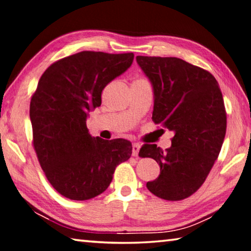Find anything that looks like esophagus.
Segmentation results:
<instances>
[{"label": "esophagus", "instance_id": "1", "mask_svg": "<svg viewBox=\"0 0 251 251\" xmlns=\"http://www.w3.org/2000/svg\"><path fill=\"white\" fill-rule=\"evenodd\" d=\"M139 148H140V145H139V144H137V143L133 144V149H131V154H133L134 157H137V156H138Z\"/></svg>", "mask_w": 251, "mask_h": 251}]
</instances>
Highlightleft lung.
<instances>
[{"mask_svg":"<svg viewBox=\"0 0 251 251\" xmlns=\"http://www.w3.org/2000/svg\"><path fill=\"white\" fill-rule=\"evenodd\" d=\"M136 60L153 86V123L175 133L166 151L149 144L139 150V157L160 166L147 189L167 201H180L201 188L220 154L227 123L222 91L212 74L180 58Z\"/></svg>","mask_w":251,"mask_h":251,"instance_id":"1","label":"left lung"}]
</instances>
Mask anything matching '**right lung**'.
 <instances>
[{
    "mask_svg": "<svg viewBox=\"0 0 251 251\" xmlns=\"http://www.w3.org/2000/svg\"><path fill=\"white\" fill-rule=\"evenodd\" d=\"M133 60V52L81 51L53 62L40 76L29 107L33 146L49 183L62 197H98L116 167L130 158V141L92 137L86 117L101 105L104 88Z\"/></svg>",
    "mask_w": 251,
    "mask_h": 251,
    "instance_id": "obj_1",
    "label": "right lung"
}]
</instances>
